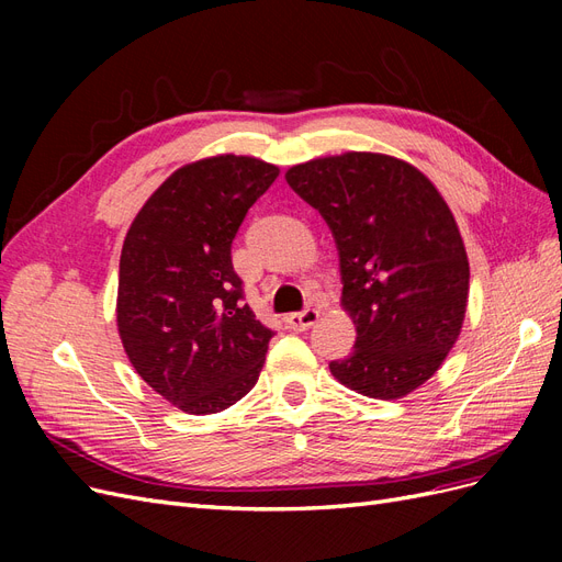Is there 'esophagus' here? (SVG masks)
I'll use <instances>...</instances> for the list:
<instances>
[{"label":"esophagus","mask_w":562,"mask_h":562,"mask_svg":"<svg viewBox=\"0 0 562 562\" xmlns=\"http://www.w3.org/2000/svg\"><path fill=\"white\" fill-rule=\"evenodd\" d=\"M321 312L318 310H304V312H297V314H291L285 318L288 326H291L293 330H310L314 323L318 321Z\"/></svg>","instance_id":"1"}]
</instances>
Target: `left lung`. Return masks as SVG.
Instances as JSON below:
<instances>
[{
	"label": "left lung",
	"mask_w": 562,
	"mask_h": 562,
	"mask_svg": "<svg viewBox=\"0 0 562 562\" xmlns=\"http://www.w3.org/2000/svg\"><path fill=\"white\" fill-rule=\"evenodd\" d=\"M339 250V304L353 351L333 378L380 401L413 394L443 366L469 302V258L454 215L419 168L380 151L318 157L285 171Z\"/></svg>",
	"instance_id": "left-lung-1"
}]
</instances>
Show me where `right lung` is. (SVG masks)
<instances>
[{
    "instance_id": "right-lung-1",
    "label": "right lung",
    "mask_w": 562,
    "mask_h": 562,
    "mask_svg": "<svg viewBox=\"0 0 562 562\" xmlns=\"http://www.w3.org/2000/svg\"><path fill=\"white\" fill-rule=\"evenodd\" d=\"M279 166L215 155L168 176L131 223L119 260L116 328L135 372L187 415L241 401L271 333L241 302L232 241Z\"/></svg>"
}]
</instances>
